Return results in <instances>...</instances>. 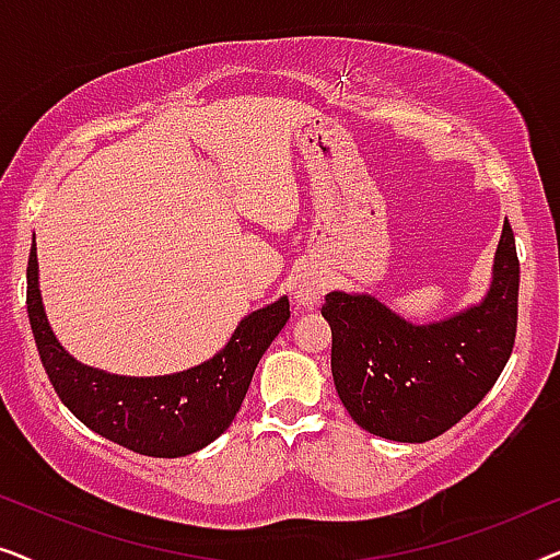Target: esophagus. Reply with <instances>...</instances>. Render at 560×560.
Returning a JSON list of instances; mask_svg holds the SVG:
<instances>
[{"label": "esophagus", "mask_w": 560, "mask_h": 560, "mask_svg": "<svg viewBox=\"0 0 560 560\" xmlns=\"http://www.w3.org/2000/svg\"><path fill=\"white\" fill-rule=\"evenodd\" d=\"M326 293V280L318 278V275H303L295 285V303L303 305V308H311V305H318L320 298Z\"/></svg>", "instance_id": "obj_1"}]
</instances>
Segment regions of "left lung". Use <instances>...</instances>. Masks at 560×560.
Returning a JSON list of instances; mask_svg holds the SVG:
<instances>
[{
	"label": "left lung",
	"instance_id": "left-lung-1",
	"mask_svg": "<svg viewBox=\"0 0 560 560\" xmlns=\"http://www.w3.org/2000/svg\"><path fill=\"white\" fill-rule=\"evenodd\" d=\"M520 262L504 221L485 301L416 326L372 295H326L331 372L343 408L380 439L423 443L446 433L494 387L515 347Z\"/></svg>",
	"mask_w": 560,
	"mask_h": 560
}]
</instances>
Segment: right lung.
<instances>
[{
    "label": "right lung",
    "instance_id": "1",
    "mask_svg": "<svg viewBox=\"0 0 560 560\" xmlns=\"http://www.w3.org/2000/svg\"><path fill=\"white\" fill-rule=\"evenodd\" d=\"M27 316L60 402L91 431L135 454L175 458L209 446L232 425L252 374L290 318L288 298L249 313L209 362L167 377H119L86 366L52 336L37 288L35 242L27 262Z\"/></svg>",
    "mask_w": 560,
    "mask_h": 560
}]
</instances>
